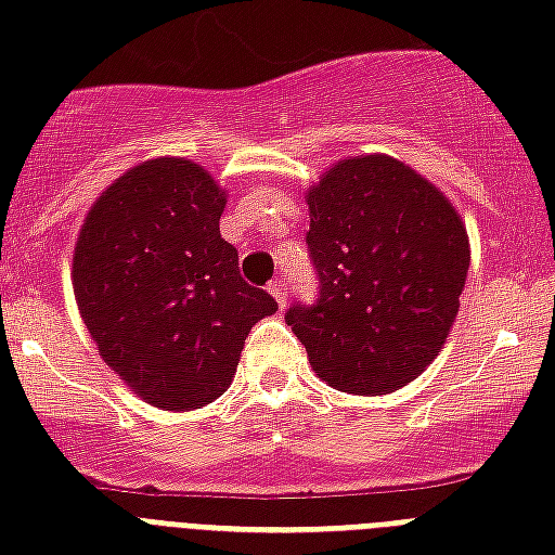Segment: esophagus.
Listing matches in <instances>:
<instances>
[{
    "mask_svg": "<svg viewBox=\"0 0 555 555\" xmlns=\"http://www.w3.org/2000/svg\"><path fill=\"white\" fill-rule=\"evenodd\" d=\"M268 291L273 294V299H276L282 308H285V302H287V282H285V279H273Z\"/></svg>",
    "mask_w": 555,
    "mask_h": 555,
    "instance_id": "esophagus-1",
    "label": "esophagus"
}]
</instances>
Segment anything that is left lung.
Returning a JSON list of instances; mask_svg holds the SVG:
<instances>
[{
	"instance_id": "8db88e82",
	"label": "left lung",
	"mask_w": 555,
	"mask_h": 555,
	"mask_svg": "<svg viewBox=\"0 0 555 555\" xmlns=\"http://www.w3.org/2000/svg\"><path fill=\"white\" fill-rule=\"evenodd\" d=\"M305 235L320 296L285 322L328 386L383 395L438 357L469 270L447 195L388 155L339 160L308 190Z\"/></svg>"
}]
</instances>
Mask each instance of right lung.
<instances>
[{"label": "right lung", "mask_w": 555, "mask_h": 555, "mask_svg": "<svg viewBox=\"0 0 555 555\" xmlns=\"http://www.w3.org/2000/svg\"><path fill=\"white\" fill-rule=\"evenodd\" d=\"M224 204L198 164L146 160L100 195L74 247V296L103 363L167 412L221 397L250 328L279 308L238 273Z\"/></svg>", "instance_id": "1"}]
</instances>
